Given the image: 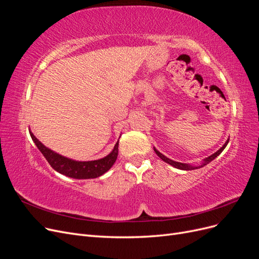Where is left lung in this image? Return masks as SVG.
I'll return each instance as SVG.
<instances>
[{"instance_id":"8db88e82","label":"left lung","mask_w":259,"mask_h":259,"mask_svg":"<svg viewBox=\"0 0 259 259\" xmlns=\"http://www.w3.org/2000/svg\"><path fill=\"white\" fill-rule=\"evenodd\" d=\"M228 143H229V139L227 140L226 142V144L219 149V150L217 151V152H215L214 154H211V155H209L208 158H206L205 160H204V163L202 164V165H199V166H190V165H188V164H184V163H180V162H175V161H173V160H170V159H168V158H166L165 155H163L161 152H159L158 150H156V149H154V151H155V153L158 154L159 156H160V159H162L164 162H166V163H168V164H170V165H173L174 167H176V168H179V169H185V170H190V169H195V168H200V167H203L204 165H206V164H208L210 161H213L216 156H218L219 154H221L222 152H223V150L224 149L226 148V146L228 145Z\"/></svg>"}]
</instances>
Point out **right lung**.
<instances>
[{"instance_id": "1", "label": "right lung", "mask_w": 259, "mask_h": 259, "mask_svg": "<svg viewBox=\"0 0 259 259\" xmlns=\"http://www.w3.org/2000/svg\"><path fill=\"white\" fill-rule=\"evenodd\" d=\"M30 136L32 138L36 147L38 148V150H40L44 155L46 161L50 163V165L55 170H57L58 173L62 175H66L68 177L75 179L96 178L105 174L106 171L110 169V167L113 165L117 158V153H119V149H117V147H119V142H117L112 152L103 159L89 162L73 161L50 150V149L46 148L31 132Z\"/></svg>"}]
</instances>
